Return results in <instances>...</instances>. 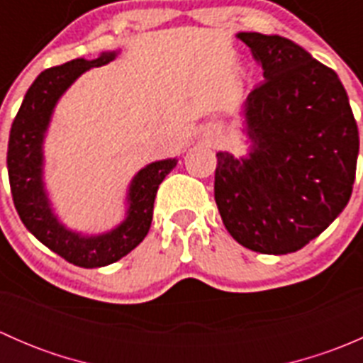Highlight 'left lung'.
Returning a JSON list of instances; mask_svg holds the SVG:
<instances>
[{
    "label": "left lung",
    "mask_w": 363,
    "mask_h": 363,
    "mask_svg": "<svg viewBox=\"0 0 363 363\" xmlns=\"http://www.w3.org/2000/svg\"><path fill=\"white\" fill-rule=\"evenodd\" d=\"M265 82L247 96V152L216 155L214 199L247 250L288 255L316 239L350 202L360 140L337 73L279 35L237 33Z\"/></svg>",
    "instance_id": "obj_1"
}]
</instances>
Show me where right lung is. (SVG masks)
Wrapping results in <instances>:
<instances>
[{"instance_id": "obj_1", "label": "right lung", "mask_w": 363, "mask_h": 363, "mask_svg": "<svg viewBox=\"0 0 363 363\" xmlns=\"http://www.w3.org/2000/svg\"><path fill=\"white\" fill-rule=\"evenodd\" d=\"M119 52L108 50L96 60L77 57L40 73L26 93L9 138L6 168L21 221L43 246L84 269L111 265L145 239L160 184L179 161L167 158L140 168L128 184L123 221L107 232H79L57 216L45 182V138L56 105L82 73L108 65Z\"/></svg>"}]
</instances>
